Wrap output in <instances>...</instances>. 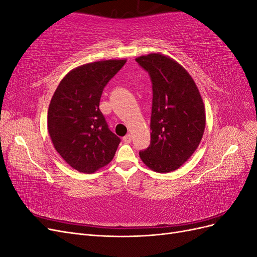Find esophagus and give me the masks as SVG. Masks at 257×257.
I'll list each match as a JSON object with an SVG mask.
<instances>
[{
    "mask_svg": "<svg viewBox=\"0 0 257 257\" xmlns=\"http://www.w3.org/2000/svg\"><path fill=\"white\" fill-rule=\"evenodd\" d=\"M131 141H132V135L131 134H127V135H125V136L123 137V142L124 143L128 144V143H131Z\"/></svg>",
    "mask_w": 257,
    "mask_h": 257,
    "instance_id": "obj_1",
    "label": "esophagus"
}]
</instances>
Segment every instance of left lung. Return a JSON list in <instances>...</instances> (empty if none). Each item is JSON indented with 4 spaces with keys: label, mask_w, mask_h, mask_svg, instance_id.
I'll use <instances>...</instances> for the list:
<instances>
[{
    "label": "left lung",
    "mask_w": 257,
    "mask_h": 257,
    "mask_svg": "<svg viewBox=\"0 0 257 257\" xmlns=\"http://www.w3.org/2000/svg\"><path fill=\"white\" fill-rule=\"evenodd\" d=\"M136 62L150 75L153 92L151 142L139 157L154 172H173L191 158L203 138V98L191 75L172 58L150 53Z\"/></svg>",
    "instance_id": "obj_1"
}]
</instances>
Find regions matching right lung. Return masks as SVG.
Segmentation results:
<instances>
[{"label":"right lung","mask_w":257,"mask_h":257,"mask_svg":"<svg viewBox=\"0 0 257 257\" xmlns=\"http://www.w3.org/2000/svg\"><path fill=\"white\" fill-rule=\"evenodd\" d=\"M125 62L97 61L72 69L50 100L47 125L54 149L80 173H95L109 164L121 142L108 128L99 100Z\"/></svg>","instance_id":"obj_1"}]
</instances>
